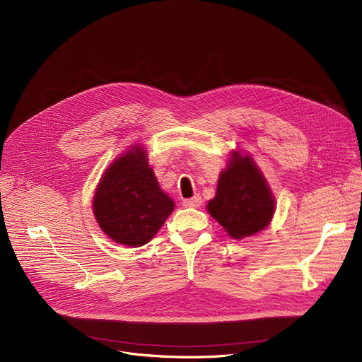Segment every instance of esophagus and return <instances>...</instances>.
<instances>
[{
    "label": "esophagus",
    "mask_w": 362,
    "mask_h": 362,
    "mask_svg": "<svg viewBox=\"0 0 362 362\" xmlns=\"http://www.w3.org/2000/svg\"><path fill=\"white\" fill-rule=\"evenodd\" d=\"M201 202H202V198L199 195H195L189 199H183V205L187 208H198L201 205Z\"/></svg>",
    "instance_id": "esophagus-1"
}]
</instances>
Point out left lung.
Here are the masks:
<instances>
[{
	"label": "left lung",
	"mask_w": 362,
	"mask_h": 362,
	"mask_svg": "<svg viewBox=\"0 0 362 362\" xmlns=\"http://www.w3.org/2000/svg\"><path fill=\"white\" fill-rule=\"evenodd\" d=\"M206 208L227 233L242 239L269 226L274 199L252 158L235 152L229 167L221 171L216 198Z\"/></svg>",
	"instance_id": "obj_1"
}]
</instances>
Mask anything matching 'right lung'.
Returning a JSON list of instances; mask_svg holds the SVG:
<instances>
[{
	"label": "right lung",
	"instance_id": "add662e5",
	"mask_svg": "<svg viewBox=\"0 0 362 362\" xmlns=\"http://www.w3.org/2000/svg\"><path fill=\"white\" fill-rule=\"evenodd\" d=\"M173 208L175 202L160 189L141 146H133L105 170L93 197L100 227L126 246L149 242Z\"/></svg>",
	"mask_w": 362,
	"mask_h": 362
}]
</instances>
